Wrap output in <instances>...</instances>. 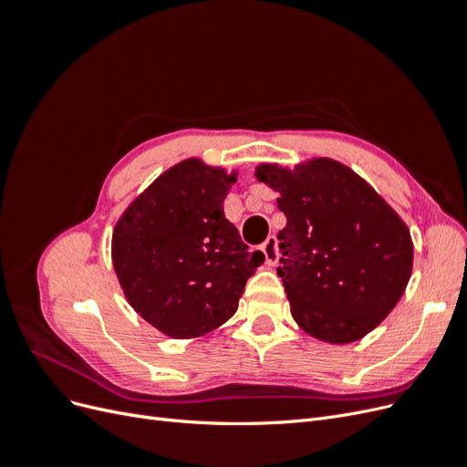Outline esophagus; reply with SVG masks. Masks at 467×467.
<instances>
[{"instance_id":"esophagus-1","label":"esophagus","mask_w":467,"mask_h":467,"mask_svg":"<svg viewBox=\"0 0 467 467\" xmlns=\"http://www.w3.org/2000/svg\"><path fill=\"white\" fill-rule=\"evenodd\" d=\"M276 245H278V242H276L275 235H268L266 242L261 245V251L265 255V263L268 266H275L278 263V247Z\"/></svg>"}]
</instances>
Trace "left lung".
I'll list each match as a JSON object with an SVG mask.
<instances>
[{"mask_svg":"<svg viewBox=\"0 0 467 467\" xmlns=\"http://www.w3.org/2000/svg\"><path fill=\"white\" fill-rule=\"evenodd\" d=\"M255 177L280 192L286 228L280 266L292 317L319 341H358L405 292L413 242L405 222L347 165L317 158L294 171L263 163Z\"/></svg>","mask_w":467,"mask_h":467,"instance_id":"1","label":"left lung"}]
</instances>
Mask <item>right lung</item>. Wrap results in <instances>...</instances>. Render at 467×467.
<instances>
[{
	"instance_id": "1",
	"label": "right lung",
	"mask_w": 467,
	"mask_h": 467,
	"mask_svg": "<svg viewBox=\"0 0 467 467\" xmlns=\"http://www.w3.org/2000/svg\"><path fill=\"white\" fill-rule=\"evenodd\" d=\"M235 173L185 160L155 179L112 232V265L126 300L155 329L201 337L235 312L265 261L223 216Z\"/></svg>"
}]
</instances>
